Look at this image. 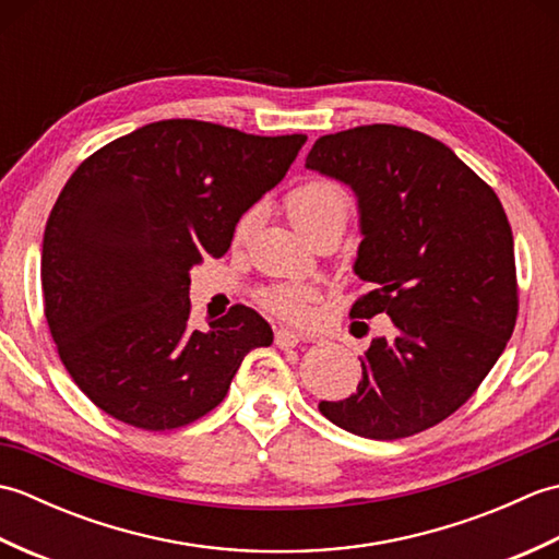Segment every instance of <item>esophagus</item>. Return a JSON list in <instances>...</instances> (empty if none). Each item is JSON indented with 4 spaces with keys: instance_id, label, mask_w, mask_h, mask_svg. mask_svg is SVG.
<instances>
[{
    "instance_id": "34e87169",
    "label": "esophagus",
    "mask_w": 559,
    "mask_h": 559,
    "mask_svg": "<svg viewBox=\"0 0 559 559\" xmlns=\"http://www.w3.org/2000/svg\"><path fill=\"white\" fill-rule=\"evenodd\" d=\"M300 334H295V331H290V329H278L276 331V346L281 348V350H288V348H295L300 343Z\"/></svg>"
}]
</instances>
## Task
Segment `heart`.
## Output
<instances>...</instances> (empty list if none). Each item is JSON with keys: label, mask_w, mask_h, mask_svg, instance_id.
I'll use <instances>...</instances> for the list:
<instances>
[{"label": "heart", "mask_w": 559, "mask_h": 559, "mask_svg": "<svg viewBox=\"0 0 559 559\" xmlns=\"http://www.w3.org/2000/svg\"><path fill=\"white\" fill-rule=\"evenodd\" d=\"M353 211V199L338 182L326 180V177H312L302 185L293 187L286 197V213L290 223L298 228L307 240L314 242L324 235H338L346 228ZM257 223V209L247 211L245 216L235 225V240H245L249 230ZM319 293L312 286H273L261 293V302H264L271 312H276L290 322H305L312 312V305L317 302Z\"/></svg>", "instance_id": "obj_1"}]
</instances>
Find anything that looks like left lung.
Segmentation results:
<instances>
[{
  "label": "left lung",
  "instance_id": "left-lung-1",
  "mask_svg": "<svg viewBox=\"0 0 559 559\" xmlns=\"http://www.w3.org/2000/svg\"><path fill=\"white\" fill-rule=\"evenodd\" d=\"M305 165L358 197L353 269L372 290L350 317L389 314L394 324L360 358L358 391L319 411L367 439L418 435L476 394L512 338L519 288L507 213L454 151L408 127L326 134Z\"/></svg>",
  "mask_w": 559,
  "mask_h": 559
}]
</instances>
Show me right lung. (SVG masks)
Wrapping results in <instances>:
<instances>
[{"label":"right lung","mask_w":559,"mask_h":559,"mask_svg":"<svg viewBox=\"0 0 559 559\" xmlns=\"http://www.w3.org/2000/svg\"><path fill=\"white\" fill-rule=\"evenodd\" d=\"M305 134L163 120L83 160L43 237V302L57 353L100 411L163 432L199 420L245 355L271 346L245 305L189 326V269L228 252L242 213L286 177Z\"/></svg>","instance_id":"obj_1"}]
</instances>
